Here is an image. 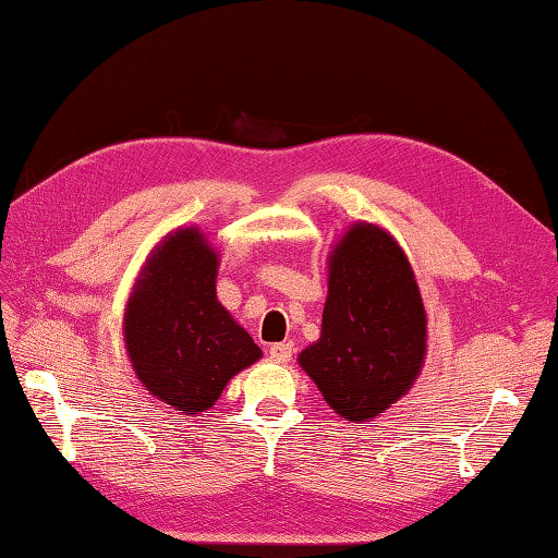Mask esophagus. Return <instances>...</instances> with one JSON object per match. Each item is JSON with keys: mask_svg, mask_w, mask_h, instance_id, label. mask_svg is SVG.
I'll return each mask as SVG.
<instances>
[{"mask_svg": "<svg viewBox=\"0 0 558 558\" xmlns=\"http://www.w3.org/2000/svg\"><path fill=\"white\" fill-rule=\"evenodd\" d=\"M291 353H294V345H291L289 340H284V343H274V345L269 348V357L274 360V363H279V365L289 363Z\"/></svg>", "mask_w": 558, "mask_h": 558, "instance_id": "34e87169", "label": "esophagus"}]
</instances>
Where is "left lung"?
<instances>
[{
	"label": "left lung",
	"instance_id": "left-lung-1",
	"mask_svg": "<svg viewBox=\"0 0 558 558\" xmlns=\"http://www.w3.org/2000/svg\"><path fill=\"white\" fill-rule=\"evenodd\" d=\"M426 311L412 264L392 234L355 222L328 257L320 338L299 365L348 422H367L402 399L422 373Z\"/></svg>",
	"mask_w": 558,
	"mask_h": 558
}]
</instances>
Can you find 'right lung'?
Segmentation results:
<instances>
[{"instance_id":"obj_1","label":"right lung","mask_w":558,"mask_h":558,"mask_svg":"<svg viewBox=\"0 0 558 558\" xmlns=\"http://www.w3.org/2000/svg\"><path fill=\"white\" fill-rule=\"evenodd\" d=\"M218 254L198 228L156 244L124 311V345L146 392L193 416L262 357L247 330L215 294Z\"/></svg>"}]
</instances>
